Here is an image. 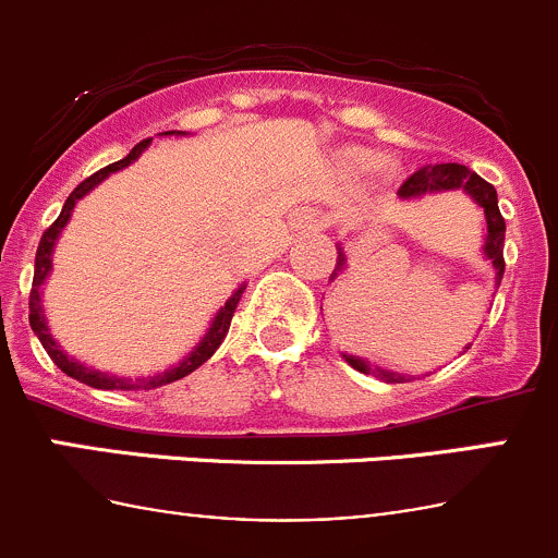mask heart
Instances as JSON below:
<instances>
[{
	"label": "heart",
	"instance_id": "1",
	"mask_svg": "<svg viewBox=\"0 0 558 558\" xmlns=\"http://www.w3.org/2000/svg\"><path fill=\"white\" fill-rule=\"evenodd\" d=\"M359 161H367V159H364V156H359Z\"/></svg>",
	"mask_w": 558,
	"mask_h": 558
}]
</instances>
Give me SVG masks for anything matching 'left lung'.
I'll use <instances>...</instances> for the list:
<instances>
[{"instance_id":"left-lung-1","label":"left lung","mask_w":558,"mask_h":558,"mask_svg":"<svg viewBox=\"0 0 558 558\" xmlns=\"http://www.w3.org/2000/svg\"><path fill=\"white\" fill-rule=\"evenodd\" d=\"M451 189L466 191V194H470L472 199L483 207V213H486L488 234H486V245H483V253H486V258H492L494 269H497V280H502V275H505V256H502L505 218H502V213H499L497 189H494L492 183H486L481 174L466 170L464 165H429V167H424V170L410 174V178L399 185L397 194L402 196V199H413V196L432 194V191H451ZM342 267H345V256L340 253V258H337V272H340ZM335 275H331V278H335ZM345 359L351 367L359 369V373L375 375V378L386 380V384H404V380H410L408 375L388 373V369H380V367H369V364L359 356H345Z\"/></svg>"}]
</instances>
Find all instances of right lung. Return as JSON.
Masks as SVG:
<instances>
[{
	"mask_svg": "<svg viewBox=\"0 0 558 558\" xmlns=\"http://www.w3.org/2000/svg\"><path fill=\"white\" fill-rule=\"evenodd\" d=\"M148 145H150V140H143V143L134 145V148L129 150V156H123L121 161H112V165H107L99 172H94L92 178L83 180V183L77 185V189L72 191L70 196H66V202H64V207H61L59 218H56V221L50 223L48 229H45L43 238H39V245H37L35 280H32V294H29V324H32V329H35V335L39 337V342H43L45 351H48V356L53 359L56 364H59L61 373H66V375H70V378L81 380V384H86V386L105 388V391H112V388H123V391H129V388H143V391H148V388H159V386H165V384H172V380L185 378V375L194 373L196 367H202V364H205L207 359H210L213 353L218 351V345H221V342H223V337H227L229 324H232V315H234V311H238L240 296H243V289H245V286H243V289H238L232 296H229L227 305H223L221 311H218L216 318H213V326H210V331H207V335H205V340H202L199 345H196L194 351H191V356H185L183 362L178 364V367L170 369V373L154 375V378L126 380V378H118V375H107V373H97V369L83 367L81 362H75V359L66 356V353L61 351L59 345H56L53 337L48 335V326H45V315H43V305H39V286H43V280L48 278V272H50V253H53V245H56V240H59V232H61V229H64V223L70 221L72 207H75V202L81 199V196H86L88 191L94 189V185L102 183L107 174L118 172V170H123V167L132 165V161L137 159V156L143 154L145 148H148Z\"/></svg>",
	"mask_w": 558,
	"mask_h": 558,
	"instance_id": "right-lung-1",
	"label": "right lung"
}]
</instances>
